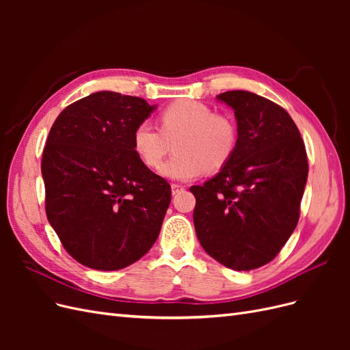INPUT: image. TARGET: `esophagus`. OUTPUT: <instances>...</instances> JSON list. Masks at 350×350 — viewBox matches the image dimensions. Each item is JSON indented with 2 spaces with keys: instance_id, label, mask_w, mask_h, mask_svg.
Returning a JSON list of instances; mask_svg holds the SVG:
<instances>
[{
  "instance_id": "obj_1",
  "label": "esophagus",
  "mask_w": 350,
  "mask_h": 350,
  "mask_svg": "<svg viewBox=\"0 0 350 350\" xmlns=\"http://www.w3.org/2000/svg\"><path fill=\"white\" fill-rule=\"evenodd\" d=\"M184 185H181V184H172L171 185V189H172V194L175 196V194H178V193H181V191H184Z\"/></svg>"
}]
</instances>
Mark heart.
Returning a JSON list of instances; mask_svg holds the SVG:
<instances>
[{
    "label": "heart",
    "instance_id": "1",
    "mask_svg": "<svg viewBox=\"0 0 350 350\" xmlns=\"http://www.w3.org/2000/svg\"><path fill=\"white\" fill-rule=\"evenodd\" d=\"M161 130L142 122L133 133V150L150 169L162 163L172 149L175 154L161 167L172 181H191L207 171H219L234 156L238 131L234 121L217 115L197 100H178L159 115Z\"/></svg>",
    "mask_w": 350,
    "mask_h": 350
}]
</instances>
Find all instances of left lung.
Returning <instances> with one entry per match:
<instances>
[{
  "label": "left lung",
  "instance_id": "1",
  "mask_svg": "<svg viewBox=\"0 0 350 350\" xmlns=\"http://www.w3.org/2000/svg\"><path fill=\"white\" fill-rule=\"evenodd\" d=\"M235 112L238 144L230 161L196 197L201 247L232 270H252L278 256L299 220L308 159L298 126L274 102L245 90L217 94Z\"/></svg>",
  "mask_w": 350,
  "mask_h": 350
}]
</instances>
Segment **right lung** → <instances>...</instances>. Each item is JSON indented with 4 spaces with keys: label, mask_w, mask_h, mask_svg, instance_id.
Returning <instances> with one entry per match:
<instances>
[{
    "label": "right lung",
    "mask_w": 350,
    "mask_h": 350,
    "mask_svg": "<svg viewBox=\"0 0 350 350\" xmlns=\"http://www.w3.org/2000/svg\"><path fill=\"white\" fill-rule=\"evenodd\" d=\"M156 105L96 92L62 111L42 156L46 216L80 264L112 271L140 260L156 242L171 185L133 150V133Z\"/></svg>",
    "instance_id": "1"
}]
</instances>
